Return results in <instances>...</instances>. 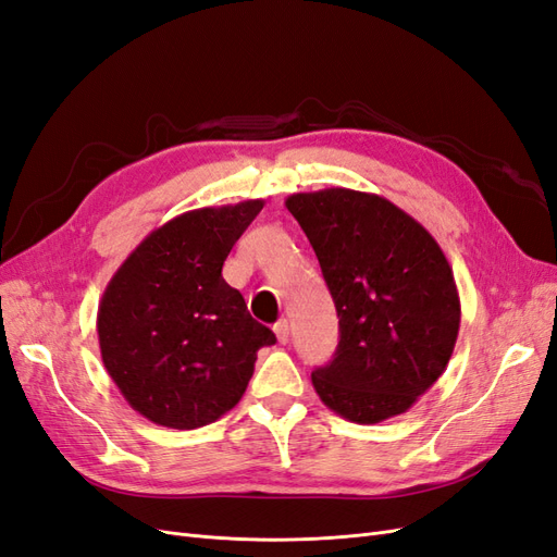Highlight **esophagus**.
<instances>
[{
  "mask_svg": "<svg viewBox=\"0 0 557 557\" xmlns=\"http://www.w3.org/2000/svg\"><path fill=\"white\" fill-rule=\"evenodd\" d=\"M274 332H276L278 344H288V339H290V325H288V320H278V323L274 325Z\"/></svg>",
  "mask_w": 557,
  "mask_h": 557,
  "instance_id": "1",
  "label": "esophagus"
}]
</instances>
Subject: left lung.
<instances>
[{
  "label": "left lung",
  "instance_id": "1",
  "mask_svg": "<svg viewBox=\"0 0 557 557\" xmlns=\"http://www.w3.org/2000/svg\"><path fill=\"white\" fill-rule=\"evenodd\" d=\"M309 237L339 315L318 397L350 423L409 411L444 374L460 330V297L440 244L381 195L325 188L285 199Z\"/></svg>",
  "mask_w": 557,
  "mask_h": 557
}]
</instances>
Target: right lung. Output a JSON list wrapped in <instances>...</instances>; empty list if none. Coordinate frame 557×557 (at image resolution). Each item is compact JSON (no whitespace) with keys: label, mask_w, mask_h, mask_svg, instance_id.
<instances>
[{"label":"right lung","mask_w":557,"mask_h":557,"mask_svg":"<svg viewBox=\"0 0 557 557\" xmlns=\"http://www.w3.org/2000/svg\"><path fill=\"white\" fill-rule=\"evenodd\" d=\"M262 199L181 213L117 267L99 301L102 362L150 423L209 425L239 404L258 350L276 342L223 278L232 246Z\"/></svg>","instance_id":"right-lung-1"}]
</instances>
